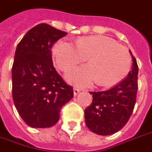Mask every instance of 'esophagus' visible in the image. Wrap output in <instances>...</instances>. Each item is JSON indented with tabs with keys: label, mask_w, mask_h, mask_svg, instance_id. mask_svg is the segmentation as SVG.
<instances>
[{
	"label": "esophagus",
	"mask_w": 152,
	"mask_h": 152,
	"mask_svg": "<svg viewBox=\"0 0 152 152\" xmlns=\"http://www.w3.org/2000/svg\"><path fill=\"white\" fill-rule=\"evenodd\" d=\"M73 92H74V95H77L78 93L80 92V90L78 88H74V89H73Z\"/></svg>",
	"instance_id": "obj_1"
}]
</instances>
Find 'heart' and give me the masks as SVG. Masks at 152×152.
Listing matches in <instances>:
<instances>
[{
  "label": "heart",
  "instance_id": "b5f03b06",
  "mask_svg": "<svg viewBox=\"0 0 152 152\" xmlns=\"http://www.w3.org/2000/svg\"><path fill=\"white\" fill-rule=\"evenodd\" d=\"M57 67L67 72L87 58L88 65L77 67L67 75L68 81L86 86L96 81L102 86H110L121 81L131 67V56L127 48L104 36L83 37L75 46L59 40L52 49Z\"/></svg>",
  "mask_w": 152,
  "mask_h": 152
}]
</instances>
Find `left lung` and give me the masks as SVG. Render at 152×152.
<instances>
[{
  "label": "left lung",
  "instance_id": "8db88e82",
  "mask_svg": "<svg viewBox=\"0 0 152 152\" xmlns=\"http://www.w3.org/2000/svg\"><path fill=\"white\" fill-rule=\"evenodd\" d=\"M132 70L122 81L108 90L90 92L92 104L85 110V124L93 133L110 135L118 132L130 119L136 102L139 67L131 51Z\"/></svg>",
  "mask_w": 152,
  "mask_h": 152
}]
</instances>
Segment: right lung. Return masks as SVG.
<instances>
[{
  "label": "right lung",
  "instance_id": "add662e5",
  "mask_svg": "<svg viewBox=\"0 0 152 152\" xmlns=\"http://www.w3.org/2000/svg\"><path fill=\"white\" fill-rule=\"evenodd\" d=\"M67 33L46 23L30 29L17 46L12 67V94L22 120L33 128L50 127L73 88L54 67L51 48Z\"/></svg>",
  "mask_w": 152,
  "mask_h": 152
}]
</instances>
